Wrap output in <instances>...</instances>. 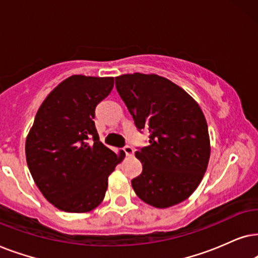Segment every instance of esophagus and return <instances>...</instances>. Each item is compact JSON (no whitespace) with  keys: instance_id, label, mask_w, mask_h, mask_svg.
Listing matches in <instances>:
<instances>
[{"instance_id":"34e87169","label":"esophagus","mask_w":258,"mask_h":258,"mask_svg":"<svg viewBox=\"0 0 258 258\" xmlns=\"http://www.w3.org/2000/svg\"><path fill=\"white\" fill-rule=\"evenodd\" d=\"M123 151H125L126 156H128V157L133 156V153H135V150H133V147L130 146V145H126L125 147H123Z\"/></svg>"}]
</instances>
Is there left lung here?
<instances>
[{"mask_svg": "<svg viewBox=\"0 0 258 258\" xmlns=\"http://www.w3.org/2000/svg\"><path fill=\"white\" fill-rule=\"evenodd\" d=\"M116 91L137 128L150 133L149 146L136 157L143 172L132 179L137 196L154 208H170L190 197L210 158L208 123L183 88L156 74L115 78Z\"/></svg>", "mask_w": 258, "mask_h": 258, "instance_id": "left-lung-1", "label": "left lung"}]
</instances>
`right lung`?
<instances>
[{"mask_svg":"<svg viewBox=\"0 0 258 258\" xmlns=\"http://www.w3.org/2000/svg\"><path fill=\"white\" fill-rule=\"evenodd\" d=\"M114 78L73 75L44 99L26 140L29 171L44 198L66 212H88L101 203L108 176L125 157L106 147L95 128V107Z\"/></svg>","mask_w":258,"mask_h":258,"instance_id":"1","label":"right lung"}]
</instances>
